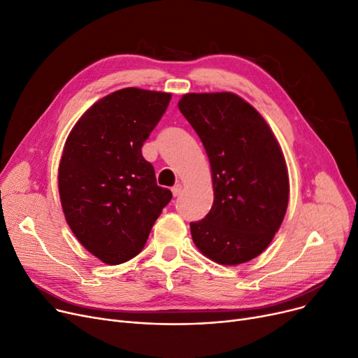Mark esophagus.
Instances as JSON below:
<instances>
[{
	"instance_id": "34e87169",
	"label": "esophagus",
	"mask_w": 358,
	"mask_h": 358,
	"mask_svg": "<svg viewBox=\"0 0 358 358\" xmlns=\"http://www.w3.org/2000/svg\"><path fill=\"white\" fill-rule=\"evenodd\" d=\"M181 184H176L173 189H171V192H173V194H174V197H177V196H180V193H181Z\"/></svg>"
}]
</instances>
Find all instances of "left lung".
<instances>
[{
  "label": "left lung",
  "instance_id": "left-lung-1",
  "mask_svg": "<svg viewBox=\"0 0 358 358\" xmlns=\"http://www.w3.org/2000/svg\"><path fill=\"white\" fill-rule=\"evenodd\" d=\"M182 116L209 157L213 206L190 223L194 245L217 264L251 261L273 241L289 203V174L273 130L234 92H189Z\"/></svg>",
  "mask_w": 358,
  "mask_h": 358
}]
</instances>
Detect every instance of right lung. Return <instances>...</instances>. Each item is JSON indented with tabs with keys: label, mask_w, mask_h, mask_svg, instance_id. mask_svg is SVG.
<instances>
[{
	"label": "right lung",
	"mask_w": 358,
	"mask_h": 358,
	"mask_svg": "<svg viewBox=\"0 0 358 358\" xmlns=\"http://www.w3.org/2000/svg\"><path fill=\"white\" fill-rule=\"evenodd\" d=\"M169 100V92L115 91L94 103L66 138L58 173L62 210L81 245L104 264L136 257L173 197L142 157Z\"/></svg>",
	"instance_id": "right-lung-1"
}]
</instances>
